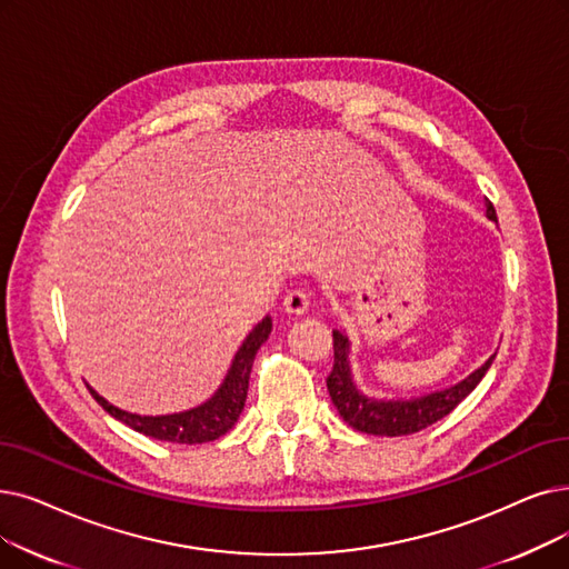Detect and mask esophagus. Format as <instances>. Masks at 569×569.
I'll return each mask as SVG.
<instances>
[{
    "instance_id": "34e87169",
    "label": "esophagus",
    "mask_w": 569,
    "mask_h": 569,
    "mask_svg": "<svg viewBox=\"0 0 569 569\" xmlns=\"http://www.w3.org/2000/svg\"><path fill=\"white\" fill-rule=\"evenodd\" d=\"M283 309L295 316L305 313L309 309V295L305 290H290L283 298Z\"/></svg>"
}]
</instances>
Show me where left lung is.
<instances>
[{
    "instance_id": "8db88e82",
    "label": "left lung",
    "mask_w": 569,
    "mask_h": 569,
    "mask_svg": "<svg viewBox=\"0 0 569 569\" xmlns=\"http://www.w3.org/2000/svg\"><path fill=\"white\" fill-rule=\"evenodd\" d=\"M486 216L498 223L496 207L486 200ZM332 346H335V365L328 377V390L332 405L337 407L339 416L349 423L353 430L367 432V435H379V437H405L413 435L418 430H426L428 426L441 421L443 416H449L469 392H472L479 381L486 377L488 367L496 360L490 356L479 369L472 375L462 379L460 383L435 390L421 398L411 400H377L367 398L353 383L351 375V343L341 330H332Z\"/></svg>"
}]
</instances>
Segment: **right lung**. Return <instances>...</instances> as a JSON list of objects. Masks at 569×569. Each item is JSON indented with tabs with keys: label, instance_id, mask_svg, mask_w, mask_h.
<instances>
[{
	"label": "right lung",
	"instance_id": "1",
	"mask_svg": "<svg viewBox=\"0 0 569 569\" xmlns=\"http://www.w3.org/2000/svg\"><path fill=\"white\" fill-rule=\"evenodd\" d=\"M269 332H271V318L264 316L239 346V351L228 369L226 381L220 383V388L211 395L204 405L192 407L188 411L167 413V416H139V413H130V411H122V409L113 407L111 402H107L102 398L100 392H94L90 386H88V390L97 400V405H100L107 413H111L116 421L130 426L132 430L146 435V437L171 441V443L213 441L220 435L232 430V426L237 423V418L246 402V392H249V379H251L256 353L267 341Z\"/></svg>",
	"mask_w": 569,
	"mask_h": 569
}]
</instances>
